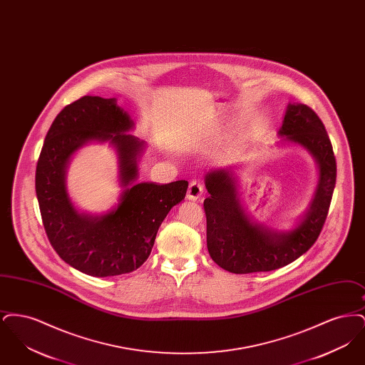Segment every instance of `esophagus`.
<instances>
[{
    "label": "esophagus",
    "instance_id": "esophagus-1",
    "mask_svg": "<svg viewBox=\"0 0 365 365\" xmlns=\"http://www.w3.org/2000/svg\"><path fill=\"white\" fill-rule=\"evenodd\" d=\"M202 192H204L202 185L198 180H191L190 185H189V190H187V198L191 201H197V200L201 198Z\"/></svg>",
    "mask_w": 365,
    "mask_h": 365
}]
</instances>
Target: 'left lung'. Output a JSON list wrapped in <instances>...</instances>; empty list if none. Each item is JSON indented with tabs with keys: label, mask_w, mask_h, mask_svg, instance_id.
I'll return each instance as SVG.
<instances>
[{
	"label": "left lung",
	"mask_w": 365,
	"mask_h": 365,
	"mask_svg": "<svg viewBox=\"0 0 365 365\" xmlns=\"http://www.w3.org/2000/svg\"><path fill=\"white\" fill-rule=\"evenodd\" d=\"M279 135L308 149L320 179L311 208L294 230L278 232L255 223L238 198L230 171L205 176L204 201L208 252L219 267L232 274L267 272L297 260L312 247L326 223L336 180V161L326 127L311 106L289 104Z\"/></svg>",
	"instance_id": "8db88e82"
}]
</instances>
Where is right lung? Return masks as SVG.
Listing matches in <instances>:
<instances>
[{"label":"right lung","instance_id":"right-lung-1","mask_svg":"<svg viewBox=\"0 0 365 365\" xmlns=\"http://www.w3.org/2000/svg\"><path fill=\"white\" fill-rule=\"evenodd\" d=\"M133 124L115 98L85 96L56 116L36 163L35 191L49 242L67 264L91 277L128 274L148 260L158 227L189 186L187 180L134 183L143 143L125 133ZM90 140H109L118 149L126 186L118 208L101 217L73 209L63 183L70 155Z\"/></svg>","mask_w":365,"mask_h":365}]
</instances>
